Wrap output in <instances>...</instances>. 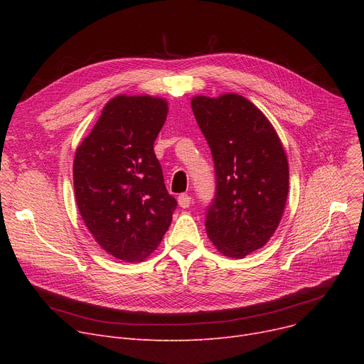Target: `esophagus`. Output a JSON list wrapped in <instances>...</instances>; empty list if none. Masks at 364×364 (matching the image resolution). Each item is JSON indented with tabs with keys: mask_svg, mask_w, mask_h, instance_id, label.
<instances>
[{
	"mask_svg": "<svg viewBox=\"0 0 364 364\" xmlns=\"http://www.w3.org/2000/svg\"><path fill=\"white\" fill-rule=\"evenodd\" d=\"M190 203H192V198H190L188 195L183 193V195H180V196H178V205H180L183 209L188 208V206H190Z\"/></svg>",
	"mask_w": 364,
	"mask_h": 364,
	"instance_id": "esophagus-1",
	"label": "esophagus"
}]
</instances>
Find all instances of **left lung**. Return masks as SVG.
Masks as SVG:
<instances>
[{
	"instance_id": "1",
	"label": "left lung",
	"mask_w": 364,
	"mask_h": 364,
	"mask_svg": "<svg viewBox=\"0 0 364 364\" xmlns=\"http://www.w3.org/2000/svg\"><path fill=\"white\" fill-rule=\"evenodd\" d=\"M192 109L215 164L206 235L223 255L243 258L279 227L289 192L288 156L272 122L239 94L195 95Z\"/></svg>"
}]
</instances>
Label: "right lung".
<instances>
[{
	"label": "right lung",
	"mask_w": 364,
	"mask_h": 364,
	"mask_svg": "<svg viewBox=\"0 0 364 364\" xmlns=\"http://www.w3.org/2000/svg\"><path fill=\"white\" fill-rule=\"evenodd\" d=\"M166 114L165 99L117 95L75 151V199L85 227L125 262H141L156 250L177 206L153 151Z\"/></svg>",
	"instance_id": "1"
}]
</instances>
